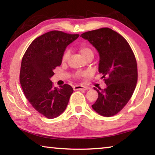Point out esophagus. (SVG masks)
Instances as JSON below:
<instances>
[{
    "label": "esophagus",
    "mask_w": 155,
    "mask_h": 155,
    "mask_svg": "<svg viewBox=\"0 0 155 155\" xmlns=\"http://www.w3.org/2000/svg\"><path fill=\"white\" fill-rule=\"evenodd\" d=\"M74 90H87V87L83 85H75L74 86Z\"/></svg>",
    "instance_id": "1"
}]
</instances>
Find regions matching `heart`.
Instances as JSON below:
<instances>
[{"label":"heart","instance_id":"obj_1","mask_svg":"<svg viewBox=\"0 0 155 155\" xmlns=\"http://www.w3.org/2000/svg\"><path fill=\"white\" fill-rule=\"evenodd\" d=\"M79 52L84 58H86L87 56H88L89 55L93 54L92 50H91L90 48L87 47L86 45L81 46L79 48ZM69 56H70V53H69V51H65V52L64 53V54H63V58H62L63 62H65V61H67V60L69 58ZM83 75H84V74H83ZM80 76H81V74H77V77H79Z\"/></svg>","mask_w":155,"mask_h":155}]
</instances>
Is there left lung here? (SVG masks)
<instances>
[{
  "label": "left lung",
  "mask_w": 155,
  "mask_h": 155,
  "mask_svg": "<svg viewBox=\"0 0 155 155\" xmlns=\"http://www.w3.org/2000/svg\"><path fill=\"white\" fill-rule=\"evenodd\" d=\"M81 36L89 41L99 54V72L106 87H94L99 97L92 109L101 116H114L124 108L136 87L137 64L128 43L119 33L105 28L89 31Z\"/></svg>",
  "instance_id": "8db88e82"
}]
</instances>
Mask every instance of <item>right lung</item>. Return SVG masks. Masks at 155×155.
Wrapping results in <instances>:
<instances>
[{
	"mask_svg": "<svg viewBox=\"0 0 155 155\" xmlns=\"http://www.w3.org/2000/svg\"><path fill=\"white\" fill-rule=\"evenodd\" d=\"M78 36L49 31L34 39L22 59L20 83L25 96L36 111L48 119L65 111L74 92L68 84L54 87L50 78L62 63L66 48Z\"/></svg>",
	"mask_w": 155,
	"mask_h": 155,
	"instance_id": "1",
	"label": "right lung"
}]
</instances>
